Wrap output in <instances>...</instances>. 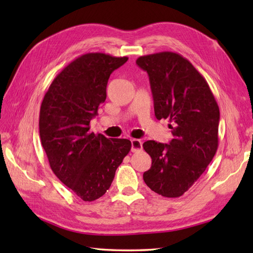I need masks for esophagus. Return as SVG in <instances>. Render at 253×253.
I'll return each instance as SVG.
<instances>
[{"label":"esophagus","mask_w":253,"mask_h":253,"mask_svg":"<svg viewBox=\"0 0 253 253\" xmlns=\"http://www.w3.org/2000/svg\"><path fill=\"white\" fill-rule=\"evenodd\" d=\"M142 150V142L139 139H132L131 140V151L138 152Z\"/></svg>","instance_id":"obj_1"}]
</instances>
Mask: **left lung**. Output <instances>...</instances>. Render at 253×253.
Segmentation results:
<instances>
[{
    "label": "left lung",
    "mask_w": 253,
    "mask_h": 253,
    "mask_svg": "<svg viewBox=\"0 0 253 253\" xmlns=\"http://www.w3.org/2000/svg\"><path fill=\"white\" fill-rule=\"evenodd\" d=\"M136 64L148 73L155 117L169 118L174 137L169 144L143 143L152 159L143 180L161 196L178 198L199 179L216 153L218 105L207 80L177 53L140 56Z\"/></svg>",
    "instance_id": "obj_1"
}]
</instances>
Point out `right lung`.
<instances>
[{"mask_svg":"<svg viewBox=\"0 0 253 253\" xmlns=\"http://www.w3.org/2000/svg\"><path fill=\"white\" fill-rule=\"evenodd\" d=\"M127 60L104 53L79 56L57 75L42 101L39 131L51 169L84 201L104 195L130 151L128 139L89 131L111 74Z\"/></svg>","mask_w":253,"mask_h":253,"instance_id":"1","label":"right lung"}]
</instances>
